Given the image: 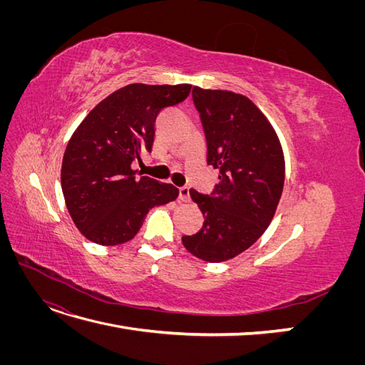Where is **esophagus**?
Segmentation results:
<instances>
[{"label": "esophagus", "instance_id": "1", "mask_svg": "<svg viewBox=\"0 0 365 365\" xmlns=\"http://www.w3.org/2000/svg\"><path fill=\"white\" fill-rule=\"evenodd\" d=\"M180 200L182 202L190 201V189H189V187H181V189H180Z\"/></svg>", "mask_w": 365, "mask_h": 365}]
</instances>
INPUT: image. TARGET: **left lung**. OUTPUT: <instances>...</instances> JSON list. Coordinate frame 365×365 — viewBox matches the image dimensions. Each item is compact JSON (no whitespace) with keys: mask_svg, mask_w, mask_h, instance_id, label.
<instances>
[{"mask_svg":"<svg viewBox=\"0 0 365 365\" xmlns=\"http://www.w3.org/2000/svg\"><path fill=\"white\" fill-rule=\"evenodd\" d=\"M192 97L207 140V163L219 170L210 195L190 190L205 216L182 245L205 262H225L248 250L268 228L284 184L280 140L248 97L193 86Z\"/></svg>","mask_w":365,"mask_h":365,"instance_id":"1","label":"left lung"}]
</instances>
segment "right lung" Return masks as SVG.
Masks as SVG:
<instances>
[{
  "label": "right lung",
  "mask_w": 365,
  "mask_h": 365,
  "mask_svg": "<svg viewBox=\"0 0 365 365\" xmlns=\"http://www.w3.org/2000/svg\"><path fill=\"white\" fill-rule=\"evenodd\" d=\"M192 85L130 83L88 114L63 153L61 184L77 230L98 245L134 239L149 210L175 201L180 190L135 176L132 161L150 152L161 109L185 101Z\"/></svg>",
  "instance_id": "right-lung-1"
}]
</instances>
